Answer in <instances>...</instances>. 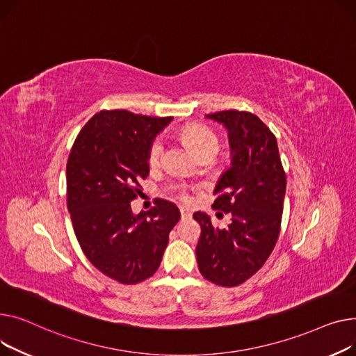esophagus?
<instances>
[{
	"instance_id": "esophagus-1",
	"label": "esophagus",
	"mask_w": 356,
	"mask_h": 356,
	"mask_svg": "<svg viewBox=\"0 0 356 356\" xmlns=\"http://www.w3.org/2000/svg\"><path fill=\"white\" fill-rule=\"evenodd\" d=\"M179 211H181L182 220H186V218H191V217H193V211H191L188 207H181Z\"/></svg>"
}]
</instances>
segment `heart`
Here are the masks:
<instances>
[{"label":"heart","instance_id":"obj_1","mask_svg":"<svg viewBox=\"0 0 356 356\" xmlns=\"http://www.w3.org/2000/svg\"><path fill=\"white\" fill-rule=\"evenodd\" d=\"M182 135L186 139V142L190 143V146L197 155L208 148H213V146H218V139H217L216 134L200 123L188 124V127L184 128ZM162 154H163V139L156 138L151 143L149 151H148L149 166H156L162 158Z\"/></svg>","mask_w":356,"mask_h":356}]
</instances>
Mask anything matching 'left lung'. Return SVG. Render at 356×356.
<instances>
[{
	"mask_svg": "<svg viewBox=\"0 0 356 356\" xmlns=\"http://www.w3.org/2000/svg\"><path fill=\"white\" fill-rule=\"evenodd\" d=\"M227 129L232 163L221 174L213 207L232 214L225 228L197 211L201 225L195 248L201 275L233 287L252 277L273 252L280 233L286 174L276 136L253 113L224 111L207 115Z\"/></svg>",
	"mask_w": 356,
	"mask_h": 356,
	"instance_id": "left-lung-1",
	"label": "left lung"
}]
</instances>
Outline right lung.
Wrapping results in <instances>:
<instances>
[{
  "label": "right lung",
  "instance_id": "1",
  "mask_svg": "<svg viewBox=\"0 0 356 356\" xmlns=\"http://www.w3.org/2000/svg\"><path fill=\"white\" fill-rule=\"evenodd\" d=\"M171 120L102 111L80 131L69 155L67 208L77 241L99 271L123 284L155 273L181 218L166 200L148 213L131 208L139 181L149 175V146Z\"/></svg>",
  "mask_w": 356,
  "mask_h": 356
}]
</instances>
